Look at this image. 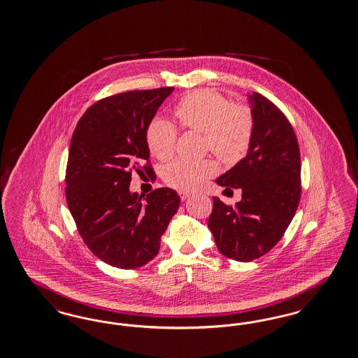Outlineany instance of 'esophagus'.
<instances>
[{
    "instance_id": "34e87169",
    "label": "esophagus",
    "mask_w": 358,
    "mask_h": 358,
    "mask_svg": "<svg viewBox=\"0 0 358 358\" xmlns=\"http://www.w3.org/2000/svg\"><path fill=\"white\" fill-rule=\"evenodd\" d=\"M178 194H180V199H181V200H186V199L190 197V193H187V192H180Z\"/></svg>"
}]
</instances>
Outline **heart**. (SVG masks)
Segmentation results:
<instances>
[{
  "mask_svg": "<svg viewBox=\"0 0 358 358\" xmlns=\"http://www.w3.org/2000/svg\"><path fill=\"white\" fill-rule=\"evenodd\" d=\"M181 127L203 133V148L210 150L225 165L240 162L253 140L255 117L249 106L230 103L213 89H199L187 93L174 108ZM146 143L159 161L172 157L177 143V130L169 121L156 117L146 129ZM217 165L212 158L200 161L176 159L162 171V180L177 190H194L215 176Z\"/></svg>",
  "mask_w": 358,
  "mask_h": 358,
  "instance_id": "obj_1",
  "label": "heart"
}]
</instances>
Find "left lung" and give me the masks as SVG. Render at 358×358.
<instances>
[{
	"mask_svg": "<svg viewBox=\"0 0 358 358\" xmlns=\"http://www.w3.org/2000/svg\"><path fill=\"white\" fill-rule=\"evenodd\" d=\"M255 131L246 157L217 178L225 190L241 189L230 206L213 197L208 227L225 257L249 262L278 243L301 197L300 148L286 115L259 93L249 94ZM224 190V193H225Z\"/></svg>",
	"mask_w": 358,
	"mask_h": 358,
	"instance_id": "obj_1",
	"label": "left lung"
}]
</instances>
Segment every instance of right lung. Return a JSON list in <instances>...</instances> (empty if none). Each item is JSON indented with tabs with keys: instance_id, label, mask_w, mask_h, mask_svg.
<instances>
[{
	"instance_id": "obj_1",
	"label": "right lung",
	"mask_w": 358,
	"mask_h": 358,
	"mask_svg": "<svg viewBox=\"0 0 358 358\" xmlns=\"http://www.w3.org/2000/svg\"><path fill=\"white\" fill-rule=\"evenodd\" d=\"M172 86L130 90L97 101L77 122L69 148L65 197L77 230L101 261L136 269L157 256L161 236L180 206L171 187L143 199L131 193V173H156L146 129Z\"/></svg>"
}]
</instances>
